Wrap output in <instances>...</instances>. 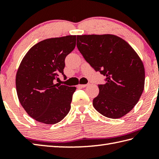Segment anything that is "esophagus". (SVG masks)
I'll return each mask as SVG.
<instances>
[{
    "mask_svg": "<svg viewBox=\"0 0 159 159\" xmlns=\"http://www.w3.org/2000/svg\"><path fill=\"white\" fill-rule=\"evenodd\" d=\"M89 85L90 84H82V85L79 84V87H80V88H85V87H87V86Z\"/></svg>",
    "mask_w": 159,
    "mask_h": 159,
    "instance_id": "esophagus-1",
    "label": "esophagus"
}]
</instances>
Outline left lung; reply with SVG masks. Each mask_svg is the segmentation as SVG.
Returning a JSON list of instances; mask_svg holds the SVG:
<instances>
[{
  "label": "left lung",
  "mask_w": 159,
  "mask_h": 159,
  "mask_svg": "<svg viewBox=\"0 0 159 159\" xmlns=\"http://www.w3.org/2000/svg\"><path fill=\"white\" fill-rule=\"evenodd\" d=\"M77 48L90 65L106 76L98 85L95 109L107 118H119L130 112L144 90L143 63L121 38L112 34L77 36Z\"/></svg>",
  "instance_id": "obj_1"
}]
</instances>
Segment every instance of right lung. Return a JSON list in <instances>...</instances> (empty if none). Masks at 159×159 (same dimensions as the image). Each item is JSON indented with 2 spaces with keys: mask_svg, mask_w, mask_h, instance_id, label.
Returning <instances> with one entry per match:
<instances>
[{
  "mask_svg": "<svg viewBox=\"0 0 159 159\" xmlns=\"http://www.w3.org/2000/svg\"><path fill=\"white\" fill-rule=\"evenodd\" d=\"M76 36L52 38L34 45L21 60L16 74L19 101L37 121L55 124L68 114L76 87L55 84L64 74V60L76 46Z\"/></svg>",
  "mask_w": 159,
  "mask_h": 159,
  "instance_id": "1",
  "label": "right lung"
}]
</instances>
